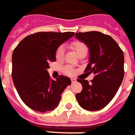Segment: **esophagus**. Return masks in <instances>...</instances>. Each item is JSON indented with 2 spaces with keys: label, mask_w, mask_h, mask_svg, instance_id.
<instances>
[{
  "label": "esophagus",
  "mask_w": 135,
  "mask_h": 135,
  "mask_svg": "<svg viewBox=\"0 0 135 135\" xmlns=\"http://www.w3.org/2000/svg\"><path fill=\"white\" fill-rule=\"evenodd\" d=\"M71 83H75V82L77 81V80L75 79V78H71Z\"/></svg>",
  "instance_id": "obj_1"
}]
</instances>
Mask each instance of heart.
Listing matches in <instances>:
<instances>
[{"instance_id":"obj_1","label":"heart","mask_w":135,"mask_h":135,"mask_svg":"<svg viewBox=\"0 0 135 135\" xmlns=\"http://www.w3.org/2000/svg\"><path fill=\"white\" fill-rule=\"evenodd\" d=\"M71 48L73 49L75 52H76V53L78 54V55H79L80 52H82L83 51H84V50H87L86 46L83 43L78 41H73L71 44ZM64 52H65V49H64V46H59V47L57 48V51H56V58H57V60H61V59L64 57ZM63 70H64V73H66V74H67V75H72L74 74V70H73V69L71 67H70V66H65V67L63 69Z\"/></svg>"}]
</instances>
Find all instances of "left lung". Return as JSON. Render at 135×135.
<instances>
[{"instance_id": "8db88e82", "label": "left lung", "mask_w": 135, "mask_h": 135, "mask_svg": "<svg viewBox=\"0 0 135 135\" xmlns=\"http://www.w3.org/2000/svg\"><path fill=\"white\" fill-rule=\"evenodd\" d=\"M75 36L89 50V63L85 71L94 74L90 83L78 80L83 89L76 94V99L84 109L98 111L114 98L123 81V52L112 37L100 32H78Z\"/></svg>"}]
</instances>
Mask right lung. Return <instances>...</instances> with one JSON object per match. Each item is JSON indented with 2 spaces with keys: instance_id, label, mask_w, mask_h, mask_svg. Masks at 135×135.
Masks as SVG:
<instances>
[{
  "instance_id": "1",
  "label": "right lung",
  "mask_w": 135,
  "mask_h": 135,
  "mask_svg": "<svg viewBox=\"0 0 135 135\" xmlns=\"http://www.w3.org/2000/svg\"><path fill=\"white\" fill-rule=\"evenodd\" d=\"M75 32H41L26 36L14 49L12 77L20 98L30 109L40 112L55 109L61 94L71 84L69 78H50L49 63L56 60V51Z\"/></svg>"
}]
</instances>
